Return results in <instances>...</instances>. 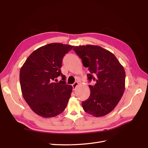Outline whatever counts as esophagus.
Returning <instances> with one entry per match:
<instances>
[{
    "label": "esophagus",
    "instance_id": "esophagus-1",
    "mask_svg": "<svg viewBox=\"0 0 148 148\" xmlns=\"http://www.w3.org/2000/svg\"><path fill=\"white\" fill-rule=\"evenodd\" d=\"M78 85V82H75V83L72 84V86H73V90H75V89H76V88L77 87Z\"/></svg>",
    "mask_w": 148,
    "mask_h": 148
}]
</instances>
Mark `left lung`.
<instances>
[{"instance_id": "8db88e82", "label": "left lung", "mask_w": 148, "mask_h": 148, "mask_svg": "<svg viewBox=\"0 0 148 148\" xmlns=\"http://www.w3.org/2000/svg\"><path fill=\"white\" fill-rule=\"evenodd\" d=\"M73 50L81 58L83 65L88 67L90 96L82 102L86 112L95 117L110 113L122 98L125 86V71L116 57L110 51L98 46H75Z\"/></svg>"}]
</instances>
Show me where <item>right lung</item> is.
Here are the masks:
<instances>
[{
  "label": "right lung",
  "instance_id": "1",
  "mask_svg": "<svg viewBox=\"0 0 148 148\" xmlns=\"http://www.w3.org/2000/svg\"><path fill=\"white\" fill-rule=\"evenodd\" d=\"M73 47L61 43L47 44L31 53L21 66L22 95L31 110L41 117H55L66 108L73 87L66 84L60 68L65 53ZM59 75L62 80L55 82Z\"/></svg>",
  "mask_w": 148,
  "mask_h": 148
}]
</instances>
